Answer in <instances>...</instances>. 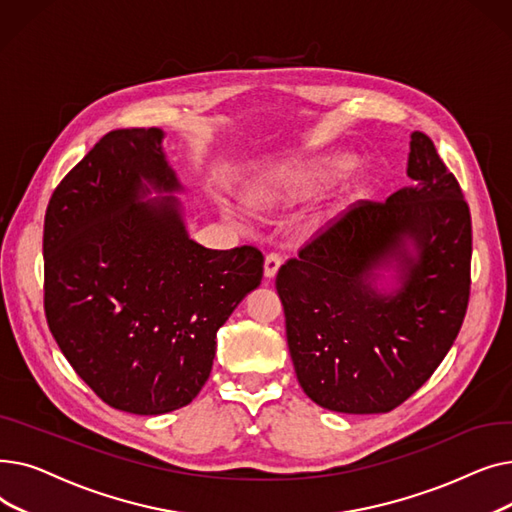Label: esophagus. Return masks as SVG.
<instances>
[{
	"mask_svg": "<svg viewBox=\"0 0 512 512\" xmlns=\"http://www.w3.org/2000/svg\"><path fill=\"white\" fill-rule=\"evenodd\" d=\"M282 257L278 253H267L265 255V278H274L276 272L280 270Z\"/></svg>",
	"mask_w": 512,
	"mask_h": 512,
	"instance_id": "obj_1",
	"label": "esophagus"
}]
</instances>
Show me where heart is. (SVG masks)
Returning a JSON list of instances; mask_svg holds the SVG:
<instances>
[{
    "instance_id": "obj_1",
    "label": "heart",
    "mask_w": 512,
    "mask_h": 512,
    "mask_svg": "<svg viewBox=\"0 0 512 512\" xmlns=\"http://www.w3.org/2000/svg\"><path fill=\"white\" fill-rule=\"evenodd\" d=\"M336 174L338 168H284L274 176L272 186L263 188V193L286 199L305 197L315 188L328 184Z\"/></svg>"
}]
</instances>
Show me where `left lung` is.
<instances>
[{
    "mask_svg": "<svg viewBox=\"0 0 512 512\" xmlns=\"http://www.w3.org/2000/svg\"><path fill=\"white\" fill-rule=\"evenodd\" d=\"M407 174L413 186L386 201L355 203L278 270L294 371L324 409H396L432 378L463 326L471 290L469 205L423 132L411 134ZM390 258L399 261L401 286L380 293L372 270Z\"/></svg>",
    "mask_w": 512,
    "mask_h": 512,
    "instance_id": "obj_1",
    "label": "left lung"
}]
</instances>
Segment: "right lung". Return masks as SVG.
<instances>
[{
  "mask_svg": "<svg viewBox=\"0 0 512 512\" xmlns=\"http://www.w3.org/2000/svg\"><path fill=\"white\" fill-rule=\"evenodd\" d=\"M159 128L107 132L53 191L43 226V307L60 351L118 411L161 415L205 386L215 334L261 284L253 245L191 240ZM148 183L145 185L142 180Z\"/></svg>",
  "mask_w": 512,
  "mask_h": 512,
  "instance_id": "add662e5",
  "label": "right lung"
}]
</instances>
